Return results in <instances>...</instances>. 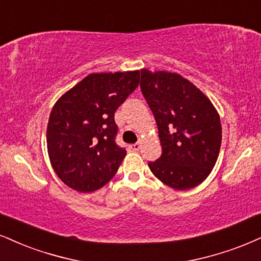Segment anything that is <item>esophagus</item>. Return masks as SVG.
I'll return each mask as SVG.
<instances>
[{"label":"esophagus","mask_w":261,"mask_h":261,"mask_svg":"<svg viewBox=\"0 0 261 261\" xmlns=\"http://www.w3.org/2000/svg\"><path fill=\"white\" fill-rule=\"evenodd\" d=\"M141 147V141H138L136 144H132L130 145V149L134 150V151H138Z\"/></svg>","instance_id":"1"}]
</instances>
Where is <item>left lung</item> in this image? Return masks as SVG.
Masks as SVG:
<instances>
[{"instance_id": "1", "label": "left lung", "mask_w": 261, "mask_h": 261, "mask_svg": "<svg viewBox=\"0 0 261 261\" xmlns=\"http://www.w3.org/2000/svg\"><path fill=\"white\" fill-rule=\"evenodd\" d=\"M140 88L159 127L162 155L149 162L163 184L188 190L204 181L219 156L217 109L194 83L175 72L140 70Z\"/></svg>"}]
</instances>
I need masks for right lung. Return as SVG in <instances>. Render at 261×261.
Instances as JSON below:
<instances>
[{
  "instance_id": "right-lung-1",
  "label": "right lung",
  "mask_w": 261,
  "mask_h": 261,
  "mask_svg": "<svg viewBox=\"0 0 261 261\" xmlns=\"http://www.w3.org/2000/svg\"><path fill=\"white\" fill-rule=\"evenodd\" d=\"M139 77V70L91 73L54 104L47 125L48 156L69 188L92 192L114 178L127 153L115 141V111Z\"/></svg>"
}]
</instances>
